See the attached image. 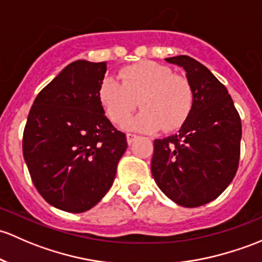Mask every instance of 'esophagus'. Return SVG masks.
Listing matches in <instances>:
<instances>
[{
	"mask_svg": "<svg viewBox=\"0 0 262 262\" xmlns=\"http://www.w3.org/2000/svg\"><path fill=\"white\" fill-rule=\"evenodd\" d=\"M137 138H138V136H136V134H132V133L126 134V142H128L129 145H130Z\"/></svg>",
	"mask_w": 262,
	"mask_h": 262,
	"instance_id": "1",
	"label": "esophagus"
}]
</instances>
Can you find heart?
<instances>
[{
  "mask_svg": "<svg viewBox=\"0 0 262 262\" xmlns=\"http://www.w3.org/2000/svg\"><path fill=\"white\" fill-rule=\"evenodd\" d=\"M120 81L105 76L100 81L98 99L113 123L120 124L139 101L142 110L124 126L138 132L174 130L186 122L194 103L191 82L176 75L169 66L156 61H139L125 66Z\"/></svg>",
  "mask_w": 262,
  "mask_h": 262,
  "instance_id": "heart-1",
  "label": "heart"
}]
</instances>
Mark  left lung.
<instances>
[{"label":"left lung","mask_w":262,"mask_h":262,"mask_svg":"<svg viewBox=\"0 0 262 262\" xmlns=\"http://www.w3.org/2000/svg\"><path fill=\"white\" fill-rule=\"evenodd\" d=\"M166 61L186 71L194 103L177 134L154 140L150 170L169 200L198 207L219 197L237 172L241 119L225 85L205 65L187 55Z\"/></svg>","instance_id":"obj_1"}]
</instances>
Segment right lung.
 I'll list each match as a JSON object with an SVG mask.
<instances>
[{"mask_svg": "<svg viewBox=\"0 0 262 262\" xmlns=\"http://www.w3.org/2000/svg\"><path fill=\"white\" fill-rule=\"evenodd\" d=\"M105 73V61L69 64L38 93L24 130L22 152L38 193L71 213L105 196L128 147L98 99Z\"/></svg>", "mask_w": 262, "mask_h": 262, "instance_id": "right-lung-1", "label": "right lung"}]
</instances>
